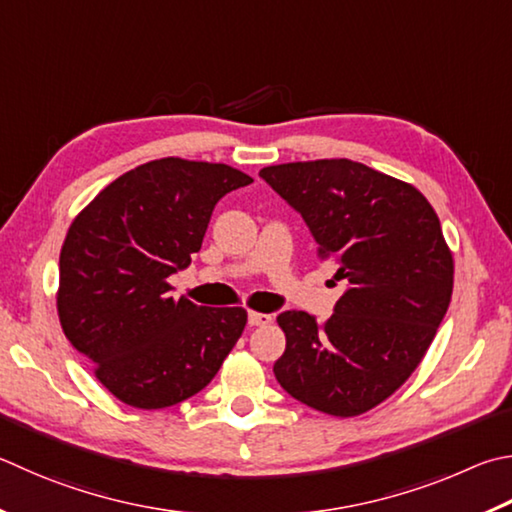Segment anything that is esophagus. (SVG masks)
Masks as SVG:
<instances>
[{"label": "esophagus", "mask_w": 512, "mask_h": 512, "mask_svg": "<svg viewBox=\"0 0 512 512\" xmlns=\"http://www.w3.org/2000/svg\"><path fill=\"white\" fill-rule=\"evenodd\" d=\"M273 322V315L271 313H257V311H250L248 313V324L250 327H264V324H271Z\"/></svg>", "instance_id": "1"}]
</instances>
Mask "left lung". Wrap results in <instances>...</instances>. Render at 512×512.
Here are the masks:
<instances>
[{
    "mask_svg": "<svg viewBox=\"0 0 512 512\" xmlns=\"http://www.w3.org/2000/svg\"><path fill=\"white\" fill-rule=\"evenodd\" d=\"M259 176L300 212L347 291L327 322L277 315L275 378L313 410L349 418L392 396L423 360L450 306L454 262L414 185L349 159L268 165Z\"/></svg>",
    "mask_w": 512,
    "mask_h": 512,
    "instance_id": "8db88e82",
    "label": "left lung"
}]
</instances>
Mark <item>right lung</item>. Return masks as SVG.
I'll use <instances>...</instances> for the list:
<instances>
[{"mask_svg": "<svg viewBox=\"0 0 512 512\" xmlns=\"http://www.w3.org/2000/svg\"><path fill=\"white\" fill-rule=\"evenodd\" d=\"M248 183L230 165L167 156L118 176L73 219L60 250V324L118 401L181 403L235 347L246 309L174 300L167 277L199 253L217 201Z\"/></svg>", "mask_w": 512, "mask_h": 512, "instance_id": "add662e5", "label": "right lung"}]
</instances>
